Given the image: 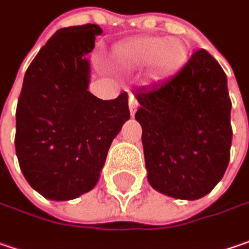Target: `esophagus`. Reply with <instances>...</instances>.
<instances>
[{"label": "esophagus", "instance_id": "esophagus-1", "mask_svg": "<svg viewBox=\"0 0 249 249\" xmlns=\"http://www.w3.org/2000/svg\"><path fill=\"white\" fill-rule=\"evenodd\" d=\"M136 110H138V102H136L134 97H129V113H131L132 117L135 115Z\"/></svg>", "mask_w": 249, "mask_h": 249}]
</instances>
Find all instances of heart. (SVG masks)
<instances>
[{"mask_svg": "<svg viewBox=\"0 0 249 249\" xmlns=\"http://www.w3.org/2000/svg\"><path fill=\"white\" fill-rule=\"evenodd\" d=\"M189 44L181 38L149 36L121 46L117 50V58L132 68L149 65V76L157 81L182 70L189 60Z\"/></svg>", "mask_w": 249, "mask_h": 249, "instance_id": "heart-1", "label": "heart"}]
</instances>
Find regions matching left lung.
Listing matches in <instances>:
<instances>
[{"mask_svg": "<svg viewBox=\"0 0 249 249\" xmlns=\"http://www.w3.org/2000/svg\"><path fill=\"white\" fill-rule=\"evenodd\" d=\"M134 96L152 188L176 199L208 195L229 166L232 136L227 76L219 62L198 50L173 78Z\"/></svg>", "mask_w": 249, "mask_h": 249, "instance_id": "left-lung-1", "label": "left lung"}]
</instances>
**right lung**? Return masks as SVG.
<instances>
[{
  "label": "right lung",
  "instance_id": "1",
  "mask_svg": "<svg viewBox=\"0 0 249 249\" xmlns=\"http://www.w3.org/2000/svg\"><path fill=\"white\" fill-rule=\"evenodd\" d=\"M102 33L92 23L57 30L23 78L15 149L26 181L47 199L92 191L113 139L129 120L126 93L102 100L89 92L88 54Z\"/></svg>",
  "mask_w": 249,
  "mask_h": 249
}]
</instances>
